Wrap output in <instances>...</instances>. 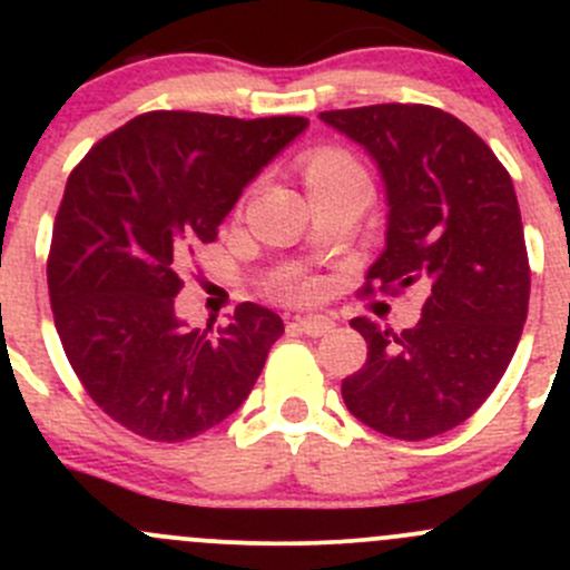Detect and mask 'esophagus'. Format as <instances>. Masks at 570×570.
I'll list each match as a JSON object with an SVG mask.
<instances>
[{"instance_id": "obj_1", "label": "esophagus", "mask_w": 570, "mask_h": 570, "mask_svg": "<svg viewBox=\"0 0 570 570\" xmlns=\"http://www.w3.org/2000/svg\"><path fill=\"white\" fill-rule=\"evenodd\" d=\"M292 327H297L301 333H306V336H325L327 331H333V322L327 317H297L292 322Z\"/></svg>"}]
</instances>
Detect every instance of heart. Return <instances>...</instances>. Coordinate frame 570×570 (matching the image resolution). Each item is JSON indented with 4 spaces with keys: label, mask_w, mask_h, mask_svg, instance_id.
Listing matches in <instances>:
<instances>
[{
    "label": "heart",
    "mask_w": 570,
    "mask_h": 570,
    "mask_svg": "<svg viewBox=\"0 0 570 570\" xmlns=\"http://www.w3.org/2000/svg\"><path fill=\"white\" fill-rule=\"evenodd\" d=\"M301 174H303V181H306V189H317V187H325V184L344 181V178L364 176V170H361V165L355 163L353 154H347L344 148L320 146L303 154ZM278 289L281 295L289 297V301H306V297L314 295V281L301 273H292L281 281Z\"/></svg>",
    "instance_id": "obj_1"
}]
</instances>
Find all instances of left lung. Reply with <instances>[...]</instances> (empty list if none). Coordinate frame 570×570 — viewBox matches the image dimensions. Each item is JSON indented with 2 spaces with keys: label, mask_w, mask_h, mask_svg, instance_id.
<instances>
[{
  "label": "left lung",
  "mask_w": 570,
  "mask_h": 570,
  "mask_svg": "<svg viewBox=\"0 0 570 570\" xmlns=\"http://www.w3.org/2000/svg\"><path fill=\"white\" fill-rule=\"evenodd\" d=\"M320 120L370 154L386 189V248L364 292H428L422 320L400 336L350 322L366 338V364L342 381L344 405L383 435L433 439L488 400L519 347L530 262L513 178L444 109L372 105Z\"/></svg>",
  "instance_id": "obj_1"
}]
</instances>
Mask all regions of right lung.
Returning a JSON list of instances; mask_svg holds the SVG:
<instances>
[{"label":"right lung","mask_w":570,"mask_h":570,"mask_svg":"<svg viewBox=\"0 0 570 570\" xmlns=\"http://www.w3.org/2000/svg\"><path fill=\"white\" fill-rule=\"evenodd\" d=\"M306 126L159 109L96 142L68 176L46 264L55 327L96 405L131 433L187 441L248 400L284 322L239 303L217 331L187 327L178 269Z\"/></svg>","instance_id":"right-lung-1"}]
</instances>
